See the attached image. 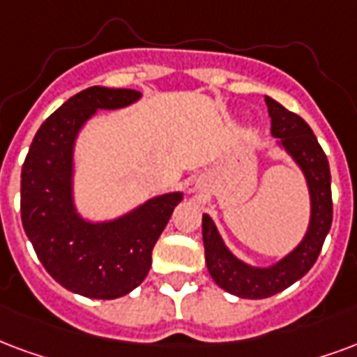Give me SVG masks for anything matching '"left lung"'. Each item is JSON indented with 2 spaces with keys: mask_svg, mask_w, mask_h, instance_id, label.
Here are the masks:
<instances>
[{
  "mask_svg": "<svg viewBox=\"0 0 357 357\" xmlns=\"http://www.w3.org/2000/svg\"><path fill=\"white\" fill-rule=\"evenodd\" d=\"M265 102L271 115L273 136L280 138L286 151L305 172L310 189L312 218L303 242L287 257L268 268H255L236 259L225 248L212 219L202 215L206 266L219 287L242 299H265L284 291L286 287L303 278L318 259L333 221L331 172L326 153L314 136L312 128L306 125L305 119L287 112L273 98L266 96Z\"/></svg>",
  "mask_w": 357,
  "mask_h": 357,
  "instance_id": "obj_1",
  "label": "left lung"
}]
</instances>
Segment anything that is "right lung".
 Instances as JSON below:
<instances>
[{
	"instance_id": "1",
	"label": "right lung",
	"mask_w": 357,
	"mask_h": 357,
	"mask_svg": "<svg viewBox=\"0 0 357 357\" xmlns=\"http://www.w3.org/2000/svg\"><path fill=\"white\" fill-rule=\"evenodd\" d=\"M142 96L132 89L91 86L71 96L39 126L20 176V218L45 271L91 299H117L138 287L181 192L147 200L109 223H89L71 202L73 142L96 109H117Z\"/></svg>"
}]
</instances>
